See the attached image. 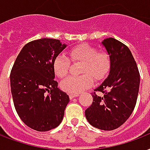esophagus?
Returning a JSON list of instances; mask_svg holds the SVG:
<instances>
[{"instance_id":"esophagus-1","label":"esophagus","mask_w":150,"mask_h":150,"mask_svg":"<svg viewBox=\"0 0 150 150\" xmlns=\"http://www.w3.org/2000/svg\"><path fill=\"white\" fill-rule=\"evenodd\" d=\"M77 96H79V94H69V97L70 99H72V98H76Z\"/></svg>"}]
</instances>
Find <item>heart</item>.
I'll use <instances>...</instances> for the list:
<instances>
[{"instance_id": "b5f03b06", "label": "heart", "mask_w": 150, "mask_h": 150, "mask_svg": "<svg viewBox=\"0 0 150 150\" xmlns=\"http://www.w3.org/2000/svg\"><path fill=\"white\" fill-rule=\"evenodd\" d=\"M70 59L74 62H82L80 76H69L60 83L62 91L71 94H78L91 87L93 78L103 81L109 75L112 67L110 54L104 51H98L96 47L88 44L74 46L69 51ZM70 59L64 54H58L53 62L54 74L59 78H64L70 69Z\"/></svg>"}]
</instances>
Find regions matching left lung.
Returning <instances> with one entry per match:
<instances>
[{
	"instance_id": "8db88e82",
	"label": "left lung",
	"mask_w": 150,
	"mask_h": 150,
	"mask_svg": "<svg viewBox=\"0 0 150 150\" xmlns=\"http://www.w3.org/2000/svg\"><path fill=\"white\" fill-rule=\"evenodd\" d=\"M102 44L111 56L112 67L107 78L94 90L93 102L85 110V117L93 127L112 131L121 126L133 112L140 75L126 45L112 38H106Z\"/></svg>"
}]
</instances>
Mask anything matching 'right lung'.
Returning <instances> with one entry per match:
<instances>
[{"mask_svg":"<svg viewBox=\"0 0 150 150\" xmlns=\"http://www.w3.org/2000/svg\"><path fill=\"white\" fill-rule=\"evenodd\" d=\"M67 45L59 40L30 41L16 58L11 74V90L18 117L28 127L47 132L62 122L69 96L58 88L53 62Z\"/></svg>","mask_w":150,"mask_h":150,"instance_id":"1","label":"right lung"}]
</instances>
